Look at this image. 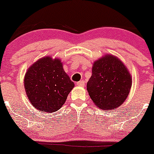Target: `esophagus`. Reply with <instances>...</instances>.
Listing matches in <instances>:
<instances>
[{"label":"esophagus","instance_id":"esophagus-1","mask_svg":"<svg viewBox=\"0 0 154 154\" xmlns=\"http://www.w3.org/2000/svg\"><path fill=\"white\" fill-rule=\"evenodd\" d=\"M76 85L78 86H81V87H83V86H85V81L83 80H81L79 81V82H77V83H76Z\"/></svg>","mask_w":154,"mask_h":154}]
</instances>
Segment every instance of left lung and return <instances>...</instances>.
Returning a JSON list of instances; mask_svg holds the SVG:
<instances>
[{
  "label": "left lung",
  "instance_id": "obj_1",
  "mask_svg": "<svg viewBox=\"0 0 154 154\" xmlns=\"http://www.w3.org/2000/svg\"><path fill=\"white\" fill-rule=\"evenodd\" d=\"M131 85V76L123 63L115 56L107 55L93 63L87 90L97 106L109 110L123 103Z\"/></svg>",
  "mask_w": 154,
  "mask_h": 154
}]
</instances>
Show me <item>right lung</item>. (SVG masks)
<instances>
[{
	"label": "right lung",
	"instance_id": "add662e5",
	"mask_svg": "<svg viewBox=\"0 0 154 154\" xmlns=\"http://www.w3.org/2000/svg\"><path fill=\"white\" fill-rule=\"evenodd\" d=\"M74 86L61 61L48 56L33 63L24 77V88L32 105L45 112L59 110Z\"/></svg>",
	"mask_w": 154,
	"mask_h": 154
}]
</instances>
